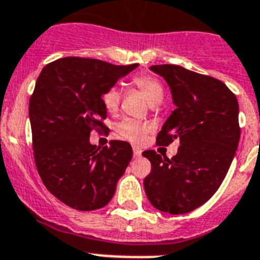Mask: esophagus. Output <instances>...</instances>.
Wrapping results in <instances>:
<instances>
[{"mask_svg":"<svg viewBox=\"0 0 260 260\" xmlns=\"http://www.w3.org/2000/svg\"><path fill=\"white\" fill-rule=\"evenodd\" d=\"M141 154H142V151L140 150V149H137V147H133V156H135V158H140V156H141Z\"/></svg>","mask_w":260,"mask_h":260,"instance_id":"esophagus-1","label":"esophagus"}]
</instances>
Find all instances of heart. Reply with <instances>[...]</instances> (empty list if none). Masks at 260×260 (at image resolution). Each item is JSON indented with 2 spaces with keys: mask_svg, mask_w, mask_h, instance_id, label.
<instances>
[{
  "mask_svg": "<svg viewBox=\"0 0 260 260\" xmlns=\"http://www.w3.org/2000/svg\"><path fill=\"white\" fill-rule=\"evenodd\" d=\"M131 84L136 86L145 95L149 104L156 105L163 100L165 89L160 81L150 75H136L133 76ZM121 94L116 86H111L102 94V105L107 113L115 114L120 106ZM116 133L120 139L129 141L131 144L141 145L146 140L147 135L151 132V125L145 121L135 120V119H123L115 127Z\"/></svg>",
  "mask_w": 260,
  "mask_h": 260,
  "instance_id": "b5f03b06",
  "label": "heart"
}]
</instances>
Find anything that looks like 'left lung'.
<instances>
[{"mask_svg":"<svg viewBox=\"0 0 260 260\" xmlns=\"http://www.w3.org/2000/svg\"><path fill=\"white\" fill-rule=\"evenodd\" d=\"M151 71L167 81L176 109L156 136V145L180 140L168 159L142 153L151 163L144 188L151 205L179 215L206 203L221 185L240 141L238 102L223 81L176 64H155Z\"/></svg>","mask_w":260,"mask_h":260,"instance_id":"obj_1","label":"left lung"}]
</instances>
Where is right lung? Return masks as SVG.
I'll list each match as a JSON object with an SVG mask.
<instances>
[{
    "label": "right lung",
    "instance_id": "add662e5",
    "mask_svg": "<svg viewBox=\"0 0 260 260\" xmlns=\"http://www.w3.org/2000/svg\"><path fill=\"white\" fill-rule=\"evenodd\" d=\"M136 67L66 57L48 63L37 78L29 98L35 163L46 189L72 209L106 206L132 159L128 142L97 147L89 136L107 128L102 94Z\"/></svg>",
    "mask_w": 260,
    "mask_h": 260
}]
</instances>
